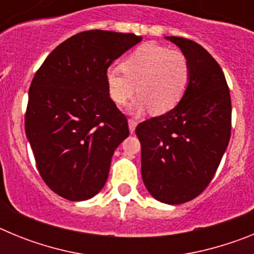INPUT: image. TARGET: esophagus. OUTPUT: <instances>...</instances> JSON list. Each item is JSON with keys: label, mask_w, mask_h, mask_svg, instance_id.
I'll use <instances>...</instances> for the list:
<instances>
[{"label": "esophagus", "mask_w": 254, "mask_h": 254, "mask_svg": "<svg viewBox=\"0 0 254 254\" xmlns=\"http://www.w3.org/2000/svg\"><path fill=\"white\" fill-rule=\"evenodd\" d=\"M136 126H137V122L134 120H128V127H129V132L133 133L134 129H136Z\"/></svg>", "instance_id": "1"}]
</instances>
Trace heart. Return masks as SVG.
Instances as JSON below:
<instances>
[{
    "label": "heart",
    "mask_w": 254,
    "mask_h": 254,
    "mask_svg": "<svg viewBox=\"0 0 254 254\" xmlns=\"http://www.w3.org/2000/svg\"><path fill=\"white\" fill-rule=\"evenodd\" d=\"M118 68L105 75L108 93L116 104L123 105L133 94H140L131 109L143 113L165 114L179 104L190 77V67L183 52L155 43L137 47ZM138 89H135V86Z\"/></svg>",
    "instance_id": "obj_1"
}]
</instances>
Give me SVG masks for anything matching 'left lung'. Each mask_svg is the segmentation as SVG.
<instances>
[{
  "label": "left lung",
  "mask_w": 254,
  "mask_h": 254,
  "mask_svg": "<svg viewBox=\"0 0 254 254\" xmlns=\"http://www.w3.org/2000/svg\"><path fill=\"white\" fill-rule=\"evenodd\" d=\"M187 57L190 77L183 99L140 123L141 174L154 198L179 205L202 193L215 176L232 131V102L223 69L196 42L165 37Z\"/></svg>",
  "instance_id": "left-lung-1"
}]
</instances>
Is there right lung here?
<instances>
[{"mask_svg": "<svg viewBox=\"0 0 254 254\" xmlns=\"http://www.w3.org/2000/svg\"><path fill=\"white\" fill-rule=\"evenodd\" d=\"M142 38L87 30L64 40L35 73L25 132L46 185L69 201L99 193L128 123L108 93V67Z\"/></svg>", "mask_w": 254, "mask_h": 254, "instance_id": "add662e5", "label": "right lung"}]
</instances>
